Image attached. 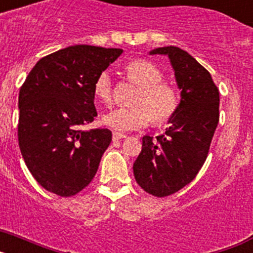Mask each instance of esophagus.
I'll return each mask as SVG.
<instances>
[{"label":"esophagus","mask_w":253,"mask_h":253,"mask_svg":"<svg viewBox=\"0 0 253 253\" xmlns=\"http://www.w3.org/2000/svg\"><path fill=\"white\" fill-rule=\"evenodd\" d=\"M123 138H125L124 134H120V133H113V140H119V139H123Z\"/></svg>","instance_id":"esophagus-1"}]
</instances>
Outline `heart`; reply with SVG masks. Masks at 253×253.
Instances as JSON below:
<instances>
[{
  "label": "heart",
  "mask_w": 253,
  "mask_h": 253,
  "mask_svg": "<svg viewBox=\"0 0 253 253\" xmlns=\"http://www.w3.org/2000/svg\"><path fill=\"white\" fill-rule=\"evenodd\" d=\"M125 73L139 86L133 106L116 107L102 116V124L120 133L138 130L153 120L156 124L169 122L178 109L180 99L173 86L162 82L163 75L152 62L133 59L125 64ZM93 95L99 101L109 104L113 97L110 71H102L93 84Z\"/></svg>",
  "instance_id": "heart-1"
}]
</instances>
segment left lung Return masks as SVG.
<instances>
[{"instance_id": "8db88e82", "label": "left lung", "mask_w": 253, "mask_h": 253, "mask_svg": "<svg viewBox=\"0 0 253 253\" xmlns=\"http://www.w3.org/2000/svg\"><path fill=\"white\" fill-rule=\"evenodd\" d=\"M149 54L169 58L181 90L169 128L154 139L143 137L142 152L133 165L138 185L163 198L190 184L204 165L219 122V91L210 73L187 51L169 45Z\"/></svg>"}]
</instances>
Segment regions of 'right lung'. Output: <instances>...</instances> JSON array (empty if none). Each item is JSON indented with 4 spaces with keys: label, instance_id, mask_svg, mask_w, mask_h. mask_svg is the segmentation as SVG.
<instances>
[{
    "label": "right lung",
    "instance_id": "right-lung-1",
    "mask_svg": "<svg viewBox=\"0 0 253 253\" xmlns=\"http://www.w3.org/2000/svg\"><path fill=\"white\" fill-rule=\"evenodd\" d=\"M122 53L93 45L60 49L42 58L20 88V151L33 177L50 193L76 195L95 177L113 135L82 126L97 116L96 77Z\"/></svg>",
    "mask_w": 253,
    "mask_h": 253
}]
</instances>
